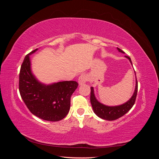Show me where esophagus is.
<instances>
[{
    "label": "esophagus",
    "mask_w": 159,
    "mask_h": 159,
    "mask_svg": "<svg viewBox=\"0 0 159 159\" xmlns=\"http://www.w3.org/2000/svg\"><path fill=\"white\" fill-rule=\"evenodd\" d=\"M87 80H88L87 76H86L85 74L81 75L79 77V78H78V84H79V85H82V84H84L86 82V81H87Z\"/></svg>",
    "instance_id": "obj_1"
}]
</instances>
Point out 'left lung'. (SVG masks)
<instances>
[{"mask_svg": "<svg viewBox=\"0 0 159 159\" xmlns=\"http://www.w3.org/2000/svg\"><path fill=\"white\" fill-rule=\"evenodd\" d=\"M117 49L119 52L125 54V52L122 51L121 49H119V48H117ZM125 57L127 58L129 60L130 63L131 64V65H133L131 58L127 56H125ZM134 73H135V71H134ZM135 83V88H134V91L132 97L130 98L127 102L124 103L123 104L121 105H116V106H108V105L100 103L97 99V98H95L93 88L91 87L90 102L95 115H98L100 118L105 120H108V121H113V120H116L123 116L125 114L127 113L132 108L133 105L134 104V102H135L138 89V83L137 78Z\"/></svg>", "mask_w": 159, "mask_h": 159, "instance_id": "left-lung-1", "label": "left lung"}]
</instances>
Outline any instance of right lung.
I'll use <instances>...</instances> for the list:
<instances>
[{
	"mask_svg": "<svg viewBox=\"0 0 159 159\" xmlns=\"http://www.w3.org/2000/svg\"><path fill=\"white\" fill-rule=\"evenodd\" d=\"M25 57L19 75V91L24 102L35 116L49 121H58L68 115L70 98L78 86L75 81L43 84L33 74L30 56Z\"/></svg>",
	"mask_w": 159,
	"mask_h": 159,
	"instance_id": "right-lung-1",
	"label": "right lung"
}]
</instances>
